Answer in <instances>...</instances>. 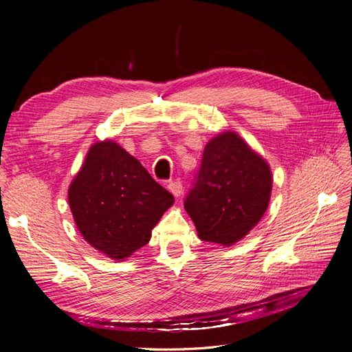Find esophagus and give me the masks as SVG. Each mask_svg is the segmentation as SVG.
<instances>
[{"label":"esophagus","instance_id":"obj_1","mask_svg":"<svg viewBox=\"0 0 352 352\" xmlns=\"http://www.w3.org/2000/svg\"><path fill=\"white\" fill-rule=\"evenodd\" d=\"M167 189H168L170 192H172V194H173L176 198H177V197L182 195L184 186H182V184L179 182V180H176V182H170V184L167 185Z\"/></svg>","mask_w":352,"mask_h":352}]
</instances>
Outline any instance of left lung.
Returning <instances> with one entry per match:
<instances>
[{
  "mask_svg": "<svg viewBox=\"0 0 352 352\" xmlns=\"http://www.w3.org/2000/svg\"><path fill=\"white\" fill-rule=\"evenodd\" d=\"M272 185L267 162L238 133L212 138L185 199L199 239L229 247L248 235L269 207Z\"/></svg>",
  "mask_w": 352,
  "mask_h": 352,
  "instance_id": "8db88e82",
  "label": "left lung"
}]
</instances>
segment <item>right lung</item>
<instances>
[{"label":"right lung","mask_w":352,"mask_h":352,"mask_svg":"<svg viewBox=\"0 0 352 352\" xmlns=\"http://www.w3.org/2000/svg\"><path fill=\"white\" fill-rule=\"evenodd\" d=\"M173 195L114 141L94 144L69 186V206L83 239L124 260L151 239Z\"/></svg>","instance_id":"1"}]
</instances>
